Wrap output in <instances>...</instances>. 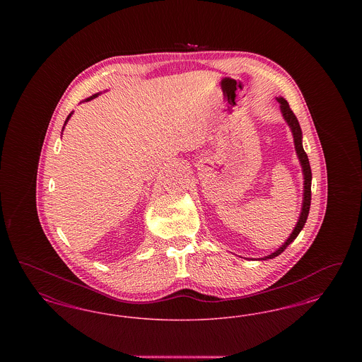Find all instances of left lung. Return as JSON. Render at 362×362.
<instances>
[{
    "label": "left lung",
    "mask_w": 362,
    "mask_h": 362,
    "mask_svg": "<svg viewBox=\"0 0 362 362\" xmlns=\"http://www.w3.org/2000/svg\"><path fill=\"white\" fill-rule=\"evenodd\" d=\"M276 100L281 104L279 107H281V112H282V115H284V119L286 121V123H288L289 127H291V130H292L296 153L298 156V160H300V164H301V168H303V175H304V198H303V207H301V213H300L298 221H297V225L294 226L291 236L288 238V240L285 241L273 254H270V255L262 258V260L276 258L281 252H284V251L286 250V247L298 236V233L301 232V229L304 228V225L307 223L310 206V182H312V173H310L308 156H307L304 148H303V133H301V127H300V123L297 121L296 115L293 114V111L291 110V107H289V103H288L284 98H276Z\"/></svg>",
    "instance_id": "obj_1"
}]
</instances>
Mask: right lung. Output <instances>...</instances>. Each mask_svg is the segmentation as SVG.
I'll use <instances>...</instances> for the list:
<instances>
[{"mask_svg": "<svg viewBox=\"0 0 362 362\" xmlns=\"http://www.w3.org/2000/svg\"><path fill=\"white\" fill-rule=\"evenodd\" d=\"M98 95H99V93H96V95H92L90 98H88V99H86V102H89V100H92V99H95V98H96ZM71 114H73V112H70L69 115H68V118H66V121H65V124H66V123H68V121H69L70 117H71ZM65 124H64V127H65ZM64 127H62V130H64Z\"/></svg>", "mask_w": 362, "mask_h": 362, "instance_id": "obj_1", "label": "right lung"}]
</instances>
